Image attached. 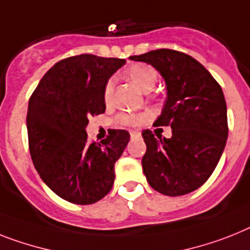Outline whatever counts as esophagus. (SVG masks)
I'll return each mask as SVG.
<instances>
[{
  "label": "esophagus",
  "instance_id": "34e87169",
  "mask_svg": "<svg viewBox=\"0 0 250 250\" xmlns=\"http://www.w3.org/2000/svg\"><path fill=\"white\" fill-rule=\"evenodd\" d=\"M129 135H131V138H137L141 136V133H140L138 131H131L129 132Z\"/></svg>",
  "mask_w": 250,
  "mask_h": 250
}]
</instances>
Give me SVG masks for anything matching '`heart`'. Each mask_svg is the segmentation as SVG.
Returning <instances> with one entry per match:
<instances>
[{
	"instance_id": "obj_1",
	"label": "heart",
	"mask_w": 250,
	"mask_h": 250,
	"mask_svg": "<svg viewBox=\"0 0 250 250\" xmlns=\"http://www.w3.org/2000/svg\"><path fill=\"white\" fill-rule=\"evenodd\" d=\"M125 76L145 93H148L150 90L154 89V86L157 83V79H159V75H157L155 67L146 63L132 64L131 67L125 70ZM113 90H114V80L110 79L104 87V100H105V103H109L112 100ZM147 119L148 114H146V113H138V114L121 113L119 115H117L115 121L118 122L119 125H138L145 123Z\"/></svg>"
}]
</instances>
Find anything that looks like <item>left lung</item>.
Wrapping results in <instances>:
<instances>
[{"label":"left lung","mask_w":250,"mask_h":250,"mask_svg":"<svg viewBox=\"0 0 250 250\" xmlns=\"http://www.w3.org/2000/svg\"><path fill=\"white\" fill-rule=\"evenodd\" d=\"M129 60L155 67L167 83V100L155 125H170L171 137L142 132L146 179L165 196L193 192L211 177L228 140L221 86L198 61L178 50H151Z\"/></svg>","instance_id":"1"}]
</instances>
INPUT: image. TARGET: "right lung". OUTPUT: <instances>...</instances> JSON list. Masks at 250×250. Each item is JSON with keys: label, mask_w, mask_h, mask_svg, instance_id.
I'll return each instance as SVG.
<instances>
[{"label": "right lung", "mask_w": 250, "mask_h": 250, "mask_svg": "<svg viewBox=\"0 0 250 250\" xmlns=\"http://www.w3.org/2000/svg\"><path fill=\"white\" fill-rule=\"evenodd\" d=\"M125 63L119 58L80 54L60 61L39 81L29 99V150L42 180L61 198L91 205L114 183V164L129 141L112 129L102 144H89L91 115L105 112L104 87Z\"/></svg>", "instance_id": "right-lung-1"}]
</instances>
